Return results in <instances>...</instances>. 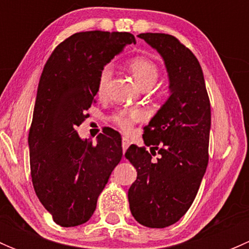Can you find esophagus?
Here are the masks:
<instances>
[{"label": "esophagus", "mask_w": 249, "mask_h": 249, "mask_svg": "<svg viewBox=\"0 0 249 249\" xmlns=\"http://www.w3.org/2000/svg\"><path fill=\"white\" fill-rule=\"evenodd\" d=\"M129 145H130V141H129V139H126V137H123V140H122V147H123V152H126V149L127 148H129Z\"/></svg>", "instance_id": "obj_1"}]
</instances>
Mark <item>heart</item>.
I'll use <instances>...</instances> for the list:
<instances>
[{
    "mask_svg": "<svg viewBox=\"0 0 249 249\" xmlns=\"http://www.w3.org/2000/svg\"><path fill=\"white\" fill-rule=\"evenodd\" d=\"M130 71L135 80L141 88L148 87V85H154L159 77V69L157 65L149 59L145 57H135L131 60L129 65ZM113 74L112 65H105L101 69L97 79V94L104 95L106 92L107 85H108L110 78ZM144 114L140 110H120L113 117V120L119 125L122 129L130 130L135 123L143 119Z\"/></svg>",
    "mask_w": 249,
    "mask_h": 249,
    "instance_id": "1",
    "label": "heart"
}]
</instances>
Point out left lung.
<instances>
[{"label":"left lung","instance_id":"8db88e82","mask_svg":"<svg viewBox=\"0 0 249 249\" xmlns=\"http://www.w3.org/2000/svg\"><path fill=\"white\" fill-rule=\"evenodd\" d=\"M164 60L169 97L144 127V148L130 145L125 158L137 171L130 187V211L140 224L166 228L185 214L194 201L208 164L211 106L195 55L176 37L140 34Z\"/></svg>","mask_w":249,"mask_h":249}]
</instances>
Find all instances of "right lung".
<instances>
[{"instance_id":"obj_1","label":"right lung","mask_w":249,"mask_h":249,"mask_svg":"<svg viewBox=\"0 0 249 249\" xmlns=\"http://www.w3.org/2000/svg\"><path fill=\"white\" fill-rule=\"evenodd\" d=\"M131 43L136 39L129 32H78L55 48L44 65L29 132L30 167L37 197L61 227L91 218L123 157L119 132L104 131L92 145L76 126L96 102L102 67Z\"/></svg>"}]
</instances>
